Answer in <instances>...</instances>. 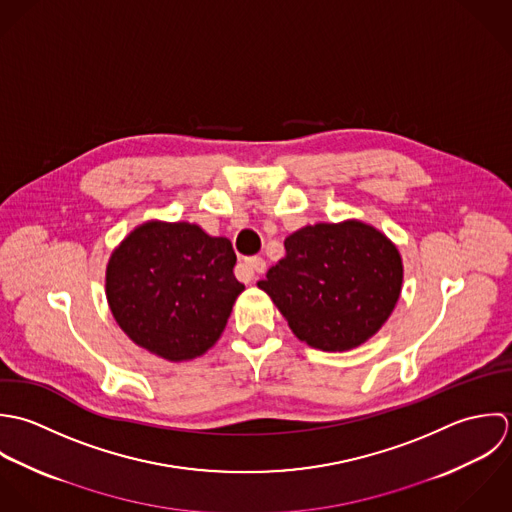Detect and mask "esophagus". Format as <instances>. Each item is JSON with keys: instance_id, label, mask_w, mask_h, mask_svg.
<instances>
[{"instance_id": "1", "label": "esophagus", "mask_w": 512, "mask_h": 512, "mask_svg": "<svg viewBox=\"0 0 512 512\" xmlns=\"http://www.w3.org/2000/svg\"><path fill=\"white\" fill-rule=\"evenodd\" d=\"M243 267L255 277V273H263V271H265L267 263H265L263 257H249V259L243 261Z\"/></svg>"}]
</instances>
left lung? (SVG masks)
<instances>
[{"mask_svg":"<svg viewBox=\"0 0 512 512\" xmlns=\"http://www.w3.org/2000/svg\"><path fill=\"white\" fill-rule=\"evenodd\" d=\"M285 251L257 287L308 346L352 350L370 340L396 308L404 283L402 255L380 229L360 219L305 225L285 239Z\"/></svg>","mask_w":512,"mask_h":512,"instance_id":"1","label":"left lung"}]
</instances>
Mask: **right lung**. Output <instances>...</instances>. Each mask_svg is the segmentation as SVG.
Instances as JSON below:
<instances>
[{"label": "right lung", "instance_id": "1", "mask_svg": "<svg viewBox=\"0 0 512 512\" xmlns=\"http://www.w3.org/2000/svg\"><path fill=\"white\" fill-rule=\"evenodd\" d=\"M235 261L227 237H211L196 223L144 221L108 259V307L140 348L168 362L194 360L219 340L245 291Z\"/></svg>", "mask_w": 512, "mask_h": 512}]
</instances>
